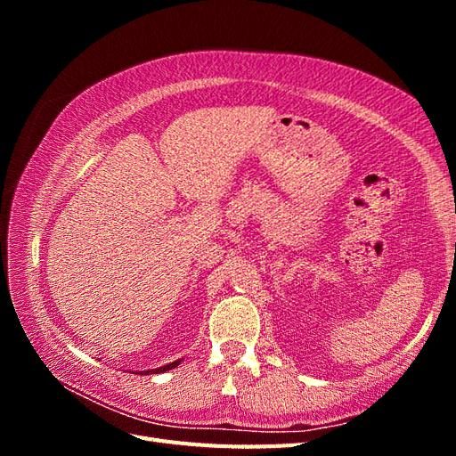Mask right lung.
I'll return each instance as SVG.
<instances>
[{
    "label": "right lung",
    "mask_w": 456,
    "mask_h": 456,
    "mask_svg": "<svg viewBox=\"0 0 456 456\" xmlns=\"http://www.w3.org/2000/svg\"><path fill=\"white\" fill-rule=\"evenodd\" d=\"M178 363H181V360H176V362H173V363H169V365H163V367H159V369H151V370H146V375H148V372H151V375H158V372L171 370V369H175Z\"/></svg>",
    "instance_id": "obj_1"
}]
</instances>
